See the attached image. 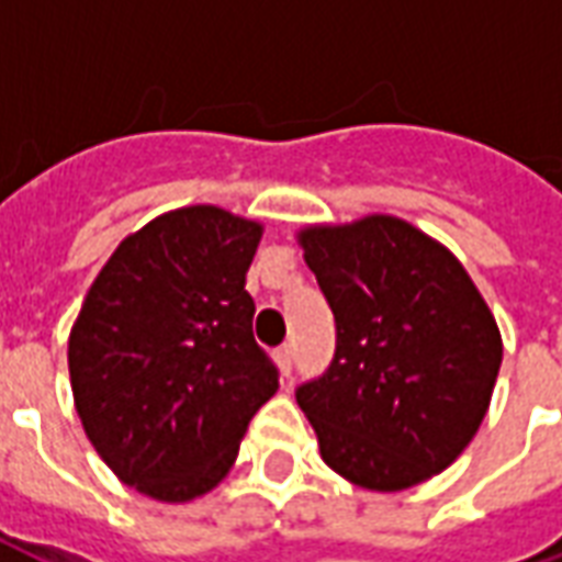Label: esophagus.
<instances>
[{
	"label": "esophagus",
	"mask_w": 562,
	"mask_h": 562,
	"mask_svg": "<svg viewBox=\"0 0 562 562\" xmlns=\"http://www.w3.org/2000/svg\"><path fill=\"white\" fill-rule=\"evenodd\" d=\"M273 358H277V364H280L282 376H289V373H292V361H294V346H292V342L280 346V349L273 352Z\"/></svg>",
	"instance_id": "1"
}]
</instances>
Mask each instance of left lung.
I'll return each instance as SVG.
<instances>
[{"instance_id":"left-lung-1","label":"left lung","mask_w":562,"mask_h":562,"mask_svg":"<svg viewBox=\"0 0 562 562\" xmlns=\"http://www.w3.org/2000/svg\"><path fill=\"white\" fill-rule=\"evenodd\" d=\"M337 325L334 361L294 397L330 470L406 491L479 430L503 340L458 258L397 216L297 234Z\"/></svg>"}]
</instances>
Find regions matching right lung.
Returning <instances> with one entry per match:
<instances>
[{
  "label": "right lung",
  "instance_id": "1",
  "mask_svg": "<svg viewBox=\"0 0 562 562\" xmlns=\"http://www.w3.org/2000/svg\"><path fill=\"white\" fill-rule=\"evenodd\" d=\"M261 225L213 204L128 234L68 337L83 430L120 482L186 503L225 479L280 373L246 292Z\"/></svg>",
  "mask_w": 562,
  "mask_h": 562
}]
</instances>
